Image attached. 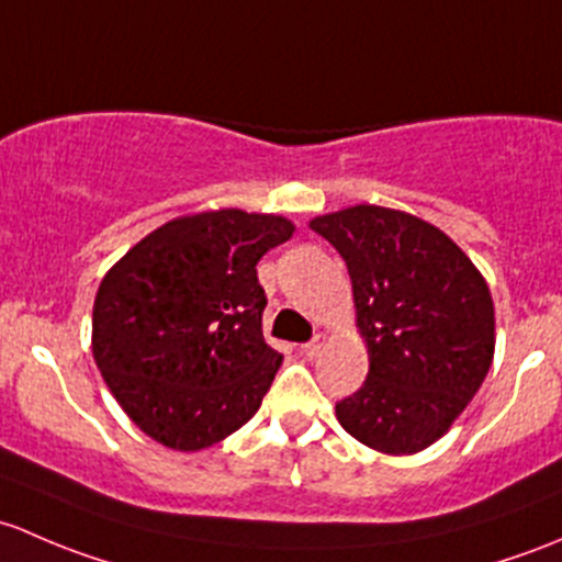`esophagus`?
<instances>
[{"instance_id": "1", "label": "esophagus", "mask_w": 562, "mask_h": 562, "mask_svg": "<svg viewBox=\"0 0 562 562\" xmlns=\"http://www.w3.org/2000/svg\"><path fill=\"white\" fill-rule=\"evenodd\" d=\"M324 346H327V335L319 333V335H314V340H308L305 346H300V351H303L305 357H311V360H314V357L319 355Z\"/></svg>"}]
</instances>
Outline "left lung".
<instances>
[{"mask_svg":"<svg viewBox=\"0 0 562 562\" xmlns=\"http://www.w3.org/2000/svg\"><path fill=\"white\" fill-rule=\"evenodd\" d=\"M344 257L370 368L335 403L344 430L384 454H414L452 427L493 366L487 281L432 224L379 205L316 216Z\"/></svg>","mask_w":562,"mask_h":562,"instance_id":"8db88e82","label":"left lung"}]
</instances>
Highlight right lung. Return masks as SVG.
<instances>
[{"label":"right lung","mask_w":562,"mask_h":562,"mask_svg":"<svg viewBox=\"0 0 562 562\" xmlns=\"http://www.w3.org/2000/svg\"><path fill=\"white\" fill-rule=\"evenodd\" d=\"M294 227L238 207L167 222L100 283L91 351L146 436L200 452L257 414L283 357L265 344L257 262Z\"/></svg>","instance_id":"1"}]
</instances>
